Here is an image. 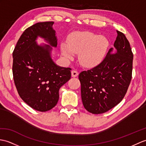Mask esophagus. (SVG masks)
<instances>
[{
  "label": "esophagus",
  "instance_id": "esophagus-1",
  "mask_svg": "<svg viewBox=\"0 0 146 146\" xmlns=\"http://www.w3.org/2000/svg\"><path fill=\"white\" fill-rule=\"evenodd\" d=\"M78 75V72L76 70H72V77H76Z\"/></svg>",
  "mask_w": 146,
  "mask_h": 146
}]
</instances>
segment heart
I'll return each instance as SVG.
<instances>
[{"label":"heart","mask_w":146,"mask_h":146,"mask_svg":"<svg viewBox=\"0 0 146 146\" xmlns=\"http://www.w3.org/2000/svg\"><path fill=\"white\" fill-rule=\"evenodd\" d=\"M108 46L109 40L106 36L88 32H74L68 37L67 44H61L60 49L65 59L72 60L74 53H78L81 65L93 68L103 62Z\"/></svg>","instance_id":"obj_1"}]
</instances>
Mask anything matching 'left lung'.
I'll return each mask as SVG.
<instances>
[{
	"label": "left lung",
	"instance_id": "obj_1",
	"mask_svg": "<svg viewBox=\"0 0 146 146\" xmlns=\"http://www.w3.org/2000/svg\"><path fill=\"white\" fill-rule=\"evenodd\" d=\"M117 34L114 48L110 49L103 62L79 74L83 104L91 113H104L116 106L129 86L133 54L124 33Z\"/></svg>",
	"mask_w": 146,
	"mask_h": 146
}]
</instances>
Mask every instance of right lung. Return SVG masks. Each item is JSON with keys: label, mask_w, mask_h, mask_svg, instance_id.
<instances>
[{"label": "right lung", "mask_w": 146, "mask_h": 146, "mask_svg": "<svg viewBox=\"0 0 146 146\" xmlns=\"http://www.w3.org/2000/svg\"><path fill=\"white\" fill-rule=\"evenodd\" d=\"M53 23L38 22L27 29L12 54L13 80L19 96L29 106L41 112L56 106L60 88L71 78V68L57 65L51 55L58 40ZM38 37L48 44L39 45Z\"/></svg>", "instance_id": "1"}]
</instances>
